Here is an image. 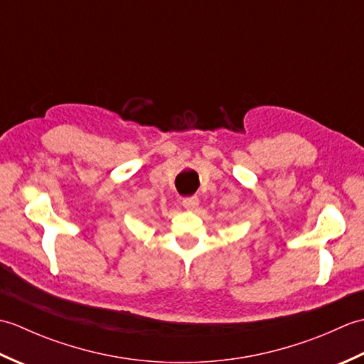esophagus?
<instances>
[{
	"label": "esophagus",
	"instance_id": "34e87169",
	"mask_svg": "<svg viewBox=\"0 0 364 364\" xmlns=\"http://www.w3.org/2000/svg\"><path fill=\"white\" fill-rule=\"evenodd\" d=\"M200 200L198 197H188V198H183V206L186 208V210H196L198 206Z\"/></svg>",
	"mask_w": 364,
	"mask_h": 364
}]
</instances>
